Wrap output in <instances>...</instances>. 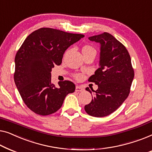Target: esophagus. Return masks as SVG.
<instances>
[{
  "label": "esophagus",
  "mask_w": 152,
  "mask_h": 152,
  "mask_svg": "<svg viewBox=\"0 0 152 152\" xmlns=\"http://www.w3.org/2000/svg\"><path fill=\"white\" fill-rule=\"evenodd\" d=\"M83 90H84V89H83L82 87L78 86V85H77L76 87V91H82Z\"/></svg>",
  "instance_id": "obj_1"
}]
</instances>
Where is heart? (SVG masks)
<instances>
[{
  "instance_id": "b5f03b06",
  "label": "heart",
  "mask_w": 152,
  "mask_h": 152,
  "mask_svg": "<svg viewBox=\"0 0 152 152\" xmlns=\"http://www.w3.org/2000/svg\"><path fill=\"white\" fill-rule=\"evenodd\" d=\"M96 52L95 49L92 48L91 46H89V45H86L85 47H83V49H82V52L84 53V52ZM76 78H79L80 77V75H76Z\"/></svg>"
}]
</instances>
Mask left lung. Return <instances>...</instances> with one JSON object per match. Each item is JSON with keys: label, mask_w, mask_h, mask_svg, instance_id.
<instances>
[{"label": "left lung", "mask_w": 152, "mask_h": 152, "mask_svg": "<svg viewBox=\"0 0 152 152\" xmlns=\"http://www.w3.org/2000/svg\"><path fill=\"white\" fill-rule=\"evenodd\" d=\"M88 39L100 44V59L99 68L88 80L98 89L86 88L92 100L85 110L90 116L104 117L116 111L129 96L134 72L127 49L112 34L104 32Z\"/></svg>", "instance_id": "1"}]
</instances>
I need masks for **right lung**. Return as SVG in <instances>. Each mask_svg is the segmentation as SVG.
<instances>
[{"instance_id": "1", "label": "right lung", "mask_w": 152, "mask_h": 152, "mask_svg": "<svg viewBox=\"0 0 152 152\" xmlns=\"http://www.w3.org/2000/svg\"><path fill=\"white\" fill-rule=\"evenodd\" d=\"M52 28L38 29L26 38L15 56L14 82L27 107L47 116L61 107L68 94L76 86L69 80L51 83V72L60 65L65 50L84 37Z\"/></svg>"}]
</instances>
